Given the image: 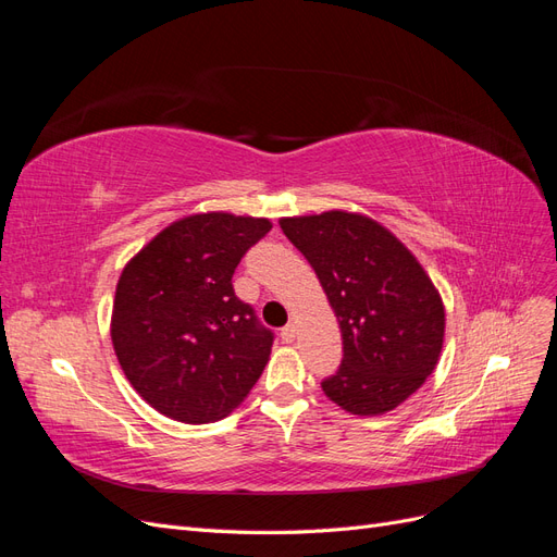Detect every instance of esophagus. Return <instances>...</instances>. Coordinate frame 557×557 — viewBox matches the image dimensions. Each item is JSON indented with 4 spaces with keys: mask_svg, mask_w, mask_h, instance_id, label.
I'll return each instance as SVG.
<instances>
[{
    "mask_svg": "<svg viewBox=\"0 0 557 557\" xmlns=\"http://www.w3.org/2000/svg\"><path fill=\"white\" fill-rule=\"evenodd\" d=\"M295 336H297V327H295V325H285V327L281 330V339H283L285 344H293Z\"/></svg>",
    "mask_w": 557,
    "mask_h": 557,
    "instance_id": "1",
    "label": "esophagus"
}]
</instances>
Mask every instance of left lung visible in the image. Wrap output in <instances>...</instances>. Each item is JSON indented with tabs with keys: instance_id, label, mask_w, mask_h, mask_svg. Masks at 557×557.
<instances>
[{
	"instance_id": "obj_1",
	"label": "left lung",
	"mask_w": 557,
	"mask_h": 557,
	"mask_svg": "<svg viewBox=\"0 0 557 557\" xmlns=\"http://www.w3.org/2000/svg\"><path fill=\"white\" fill-rule=\"evenodd\" d=\"M336 313L344 360L323 393L356 416H379L413 395L444 346V305L425 269L367 215L327 211L283 218Z\"/></svg>"
}]
</instances>
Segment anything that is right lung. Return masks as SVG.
<instances>
[{"mask_svg":"<svg viewBox=\"0 0 557 557\" xmlns=\"http://www.w3.org/2000/svg\"><path fill=\"white\" fill-rule=\"evenodd\" d=\"M269 230L267 218L188 215L123 269L113 348L134 391L162 416L213 423L258 383L274 332L234 295L232 274Z\"/></svg>","mask_w":557,"mask_h":557,"instance_id":"obj_1","label":"right lung"}]
</instances>
